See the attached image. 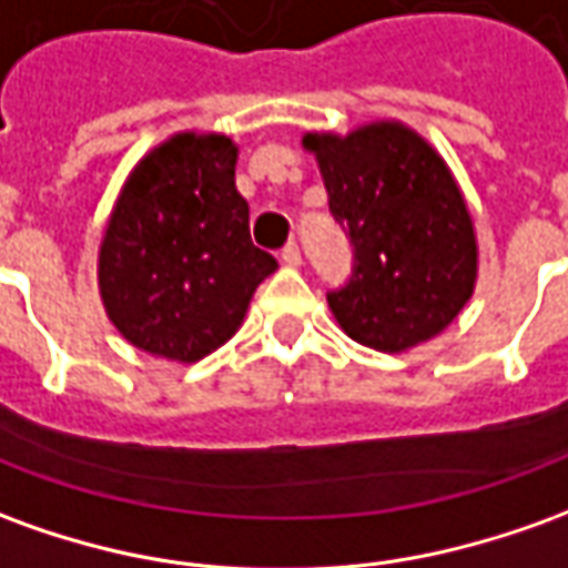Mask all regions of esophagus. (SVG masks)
<instances>
[{
    "label": "esophagus",
    "instance_id": "esophagus-1",
    "mask_svg": "<svg viewBox=\"0 0 568 568\" xmlns=\"http://www.w3.org/2000/svg\"><path fill=\"white\" fill-rule=\"evenodd\" d=\"M280 261H283L285 267H301V248H297L295 243H288L283 252H280Z\"/></svg>",
    "mask_w": 568,
    "mask_h": 568
}]
</instances>
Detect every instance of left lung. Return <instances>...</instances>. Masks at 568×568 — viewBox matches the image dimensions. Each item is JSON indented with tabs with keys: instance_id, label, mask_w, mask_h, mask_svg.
<instances>
[{
	"instance_id": "8db88e82",
	"label": "left lung",
	"mask_w": 568,
	"mask_h": 568,
	"mask_svg": "<svg viewBox=\"0 0 568 568\" xmlns=\"http://www.w3.org/2000/svg\"><path fill=\"white\" fill-rule=\"evenodd\" d=\"M328 209L353 243L351 283L328 295L344 335L406 353L446 332L477 288V227L436 146L399 119L304 132Z\"/></svg>"
}]
</instances>
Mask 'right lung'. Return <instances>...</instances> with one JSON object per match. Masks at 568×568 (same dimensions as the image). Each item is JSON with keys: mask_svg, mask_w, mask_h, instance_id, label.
<instances>
[{"mask_svg": "<svg viewBox=\"0 0 568 568\" xmlns=\"http://www.w3.org/2000/svg\"><path fill=\"white\" fill-rule=\"evenodd\" d=\"M236 160L227 134L174 132L119 190L98 248V292L138 351L200 363L240 332L255 288L280 267L252 245Z\"/></svg>", "mask_w": 568, "mask_h": 568, "instance_id": "obj_1", "label": "right lung"}]
</instances>
